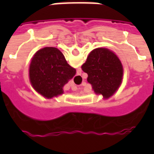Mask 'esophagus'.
<instances>
[{
	"mask_svg": "<svg viewBox=\"0 0 154 154\" xmlns=\"http://www.w3.org/2000/svg\"><path fill=\"white\" fill-rule=\"evenodd\" d=\"M72 91H77V87L76 85H72Z\"/></svg>",
	"mask_w": 154,
	"mask_h": 154,
	"instance_id": "obj_1",
	"label": "esophagus"
}]
</instances>
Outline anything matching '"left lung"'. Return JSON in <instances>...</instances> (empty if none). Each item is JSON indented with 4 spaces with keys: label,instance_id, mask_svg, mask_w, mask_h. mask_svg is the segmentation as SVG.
Returning a JSON list of instances; mask_svg holds the SVG:
<instances>
[{
    "label": "left lung",
    "instance_id": "left-lung-1",
    "mask_svg": "<svg viewBox=\"0 0 154 154\" xmlns=\"http://www.w3.org/2000/svg\"><path fill=\"white\" fill-rule=\"evenodd\" d=\"M82 69L88 75L87 82L95 93L102 95L105 99L113 96L122 82V63L116 54L108 48L93 49Z\"/></svg>",
    "mask_w": 154,
    "mask_h": 154
}]
</instances>
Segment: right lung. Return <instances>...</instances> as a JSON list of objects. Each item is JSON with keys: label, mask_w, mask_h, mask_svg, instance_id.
Segmentation results:
<instances>
[{"label": "right lung", "mask_w": 154, "mask_h": 154, "mask_svg": "<svg viewBox=\"0 0 154 154\" xmlns=\"http://www.w3.org/2000/svg\"><path fill=\"white\" fill-rule=\"evenodd\" d=\"M29 81L38 93L48 99L63 93V87L76 74L63 54L54 47L37 51L29 65Z\"/></svg>", "instance_id": "add662e5"}]
</instances>
